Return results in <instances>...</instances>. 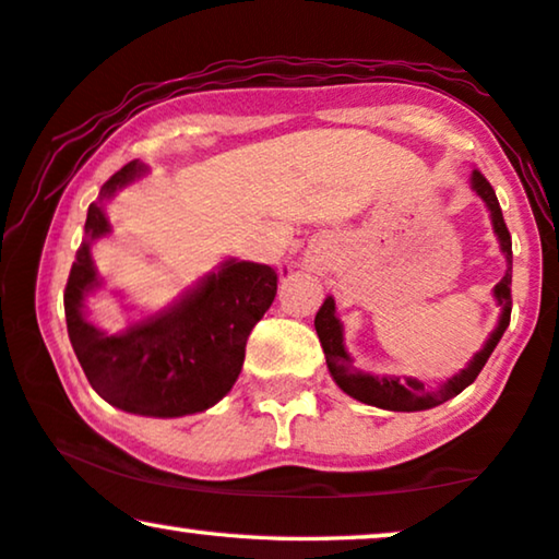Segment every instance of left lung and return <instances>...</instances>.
<instances>
[{"instance_id": "left-lung-1", "label": "left lung", "mask_w": 559, "mask_h": 559, "mask_svg": "<svg viewBox=\"0 0 559 559\" xmlns=\"http://www.w3.org/2000/svg\"><path fill=\"white\" fill-rule=\"evenodd\" d=\"M471 188L476 190V193L480 195V201L486 203V209L491 211L493 234L499 236L501 251H503V257H507V274H503V280L493 287L496 302L501 305L499 325H496V331L488 335L486 346L471 358V364L465 366L461 373H455V377L442 381L440 386H425L423 381H417L412 377L400 381L396 377H373V373L358 371L354 366V358L348 356L346 346H343V325H341V320L335 318V300L333 297H325V302L320 305V310L316 316V331H318L320 346H323L328 371H331L335 384H338L348 396H354V400L371 404V407H379V409H392V412H419V409L438 407V404L453 400V396L461 394L465 386H471L473 381H476L480 369H484L488 361V356L493 354L496 343L501 341L503 331L509 328V318H511V236H509L507 224H503L499 198H496L491 182L480 175V170H473Z\"/></svg>"}]
</instances>
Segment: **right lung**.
<instances>
[{
  "instance_id": "obj_1",
  "label": "right lung",
  "mask_w": 559,
  "mask_h": 559,
  "mask_svg": "<svg viewBox=\"0 0 559 559\" xmlns=\"http://www.w3.org/2000/svg\"><path fill=\"white\" fill-rule=\"evenodd\" d=\"M144 173L136 159L124 165L88 205L86 239L63 295L68 338L88 384L114 407L144 417L195 415L224 400L239 379L251 328L277 295V272L226 259L163 312L114 335L96 328L83 310L86 297L102 287L91 243L111 231L104 203Z\"/></svg>"
}]
</instances>
